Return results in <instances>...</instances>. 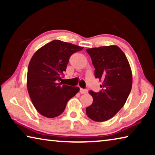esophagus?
<instances>
[{
    "instance_id": "34e87169",
    "label": "esophagus",
    "mask_w": 155,
    "mask_h": 155,
    "mask_svg": "<svg viewBox=\"0 0 155 155\" xmlns=\"http://www.w3.org/2000/svg\"><path fill=\"white\" fill-rule=\"evenodd\" d=\"M87 92H88V91L87 90H85V89L80 88V93L81 94H87Z\"/></svg>"
}]
</instances>
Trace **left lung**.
I'll use <instances>...</instances> for the list:
<instances>
[{
    "mask_svg": "<svg viewBox=\"0 0 155 155\" xmlns=\"http://www.w3.org/2000/svg\"><path fill=\"white\" fill-rule=\"evenodd\" d=\"M86 51L95 68V77L103 81L102 91H89L93 103L86 108V114L94 121L104 122L124 105L132 88V71L125 54L117 46L87 48Z\"/></svg>",
    "mask_w": 155,
    "mask_h": 155,
    "instance_id": "left-lung-1",
    "label": "left lung"
}]
</instances>
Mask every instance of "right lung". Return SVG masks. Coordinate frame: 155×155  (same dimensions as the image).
I'll list each match as a JSON object with an SVG mask.
<instances>
[{
  "mask_svg": "<svg viewBox=\"0 0 155 155\" xmlns=\"http://www.w3.org/2000/svg\"><path fill=\"white\" fill-rule=\"evenodd\" d=\"M83 49V47L55 40L41 47L31 59L27 90L34 107L43 116L53 118L61 115L68 101L79 91V87L61 85L59 82L70 57Z\"/></svg>",
  "mask_w": 155,
  "mask_h": 155,
  "instance_id": "1",
  "label": "right lung"
}]
</instances>
